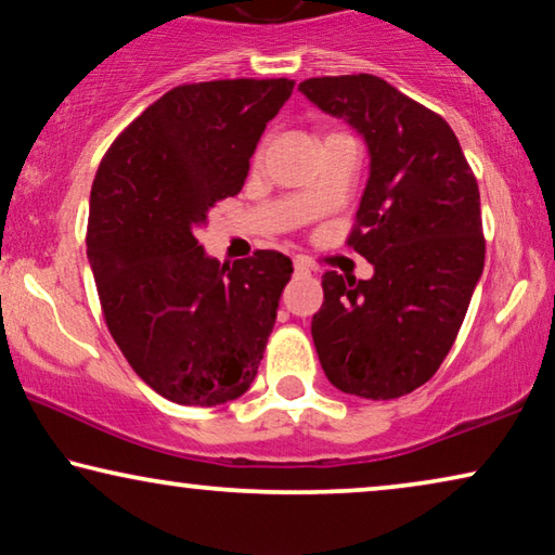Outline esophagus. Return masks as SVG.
Here are the masks:
<instances>
[{
    "instance_id": "obj_1",
    "label": "esophagus",
    "mask_w": 555,
    "mask_h": 555,
    "mask_svg": "<svg viewBox=\"0 0 555 555\" xmlns=\"http://www.w3.org/2000/svg\"><path fill=\"white\" fill-rule=\"evenodd\" d=\"M294 271L296 274H311V263L304 259H294Z\"/></svg>"
}]
</instances>
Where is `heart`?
I'll return each mask as SVG.
<instances>
[{"mask_svg":"<svg viewBox=\"0 0 555 555\" xmlns=\"http://www.w3.org/2000/svg\"><path fill=\"white\" fill-rule=\"evenodd\" d=\"M261 154H263V146H259V149H256V156H254V162H256V164H259V162H261Z\"/></svg>","mask_w":555,"mask_h":555,"instance_id":"heart-1","label":"heart"}]
</instances>
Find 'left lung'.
Segmentation results:
<instances>
[{
    "instance_id": "8db88e82",
    "label": "left lung",
    "mask_w": 555,
    "mask_h": 555,
    "mask_svg": "<svg viewBox=\"0 0 555 555\" xmlns=\"http://www.w3.org/2000/svg\"><path fill=\"white\" fill-rule=\"evenodd\" d=\"M363 134L371 173L346 244L374 276L326 271L311 336L338 391L388 401L424 386L456 341L481 279V194L453 129L374 74L299 85Z\"/></svg>"
}]
</instances>
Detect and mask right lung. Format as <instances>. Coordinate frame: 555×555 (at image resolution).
Returning <instances> with one entry per match:
<instances>
[{
	"label": "right lung",
	"mask_w": 555,
	"mask_h": 555,
	"mask_svg": "<svg viewBox=\"0 0 555 555\" xmlns=\"http://www.w3.org/2000/svg\"><path fill=\"white\" fill-rule=\"evenodd\" d=\"M292 92V79L173 87L99 164L87 256L106 328L137 376L181 406H219L251 386L294 274L269 249L221 267L194 236L214 204L242 192Z\"/></svg>",
	"instance_id": "obj_1"
}]
</instances>
